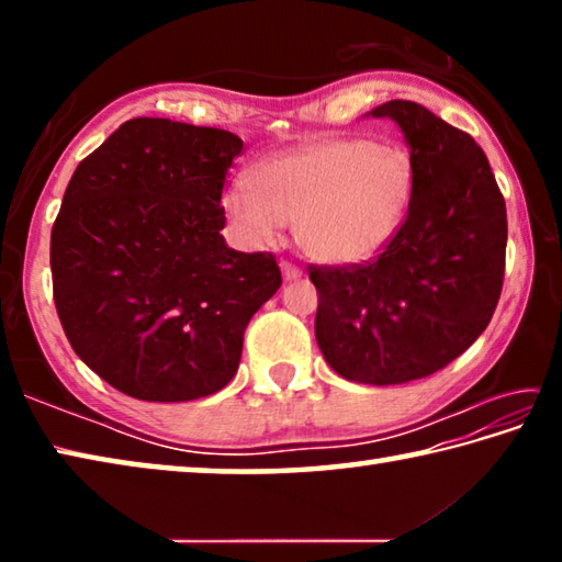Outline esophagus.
Masks as SVG:
<instances>
[{
  "instance_id": "esophagus-1",
  "label": "esophagus",
  "mask_w": 562,
  "mask_h": 562,
  "mask_svg": "<svg viewBox=\"0 0 562 562\" xmlns=\"http://www.w3.org/2000/svg\"><path fill=\"white\" fill-rule=\"evenodd\" d=\"M282 278L288 280V282L300 280L302 278V270L294 268V265H290V262H282Z\"/></svg>"
}]
</instances>
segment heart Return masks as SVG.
<instances>
[{"label":"heart","instance_id":"obj_1","mask_svg":"<svg viewBox=\"0 0 562 562\" xmlns=\"http://www.w3.org/2000/svg\"><path fill=\"white\" fill-rule=\"evenodd\" d=\"M414 195L416 166L406 148L329 138L260 160L250 186L227 188L223 205L255 243H270L280 225H294L304 258L355 268L396 240Z\"/></svg>","mask_w":562,"mask_h":562}]
</instances>
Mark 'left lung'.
I'll return each mask as SVG.
<instances>
[{
    "label": "left lung",
    "instance_id": "left-lung-1",
    "mask_svg": "<svg viewBox=\"0 0 562 562\" xmlns=\"http://www.w3.org/2000/svg\"><path fill=\"white\" fill-rule=\"evenodd\" d=\"M416 166L412 213L374 262L312 268L315 337L359 384H404L463 355L496 312L506 270V201L481 146L422 103L386 101Z\"/></svg>",
    "mask_w": 562,
    "mask_h": 562
}]
</instances>
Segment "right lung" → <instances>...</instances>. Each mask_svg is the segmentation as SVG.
<instances>
[{"label":"right lung","mask_w":562,"mask_h":562,"mask_svg":"<svg viewBox=\"0 0 562 562\" xmlns=\"http://www.w3.org/2000/svg\"><path fill=\"white\" fill-rule=\"evenodd\" d=\"M231 131L131 119L83 158L52 227L54 304L103 382L140 402H190L231 382L243 335L282 284L268 252L221 231Z\"/></svg>","instance_id":"add662e5"}]
</instances>
